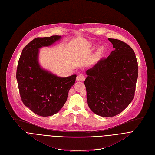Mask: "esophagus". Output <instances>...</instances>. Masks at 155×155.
Segmentation results:
<instances>
[{
    "instance_id": "34e87169",
    "label": "esophagus",
    "mask_w": 155,
    "mask_h": 155,
    "mask_svg": "<svg viewBox=\"0 0 155 155\" xmlns=\"http://www.w3.org/2000/svg\"><path fill=\"white\" fill-rule=\"evenodd\" d=\"M85 77L84 75H82V74H79L77 77V81H83L85 80Z\"/></svg>"
}]
</instances>
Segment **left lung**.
<instances>
[{
    "instance_id": "1",
    "label": "left lung",
    "mask_w": 155,
    "mask_h": 155,
    "mask_svg": "<svg viewBox=\"0 0 155 155\" xmlns=\"http://www.w3.org/2000/svg\"><path fill=\"white\" fill-rule=\"evenodd\" d=\"M115 48L86 71L84 84L90 110L103 117H114L124 110L135 95L138 75L133 50L122 41L108 38Z\"/></svg>"
}]
</instances>
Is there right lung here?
Masks as SVG:
<instances>
[{"instance_id": "right-lung-1", "label": "right lung", "mask_w": 155, "mask_h": 155, "mask_svg": "<svg viewBox=\"0 0 155 155\" xmlns=\"http://www.w3.org/2000/svg\"><path fill=\"white\" fill-rule=\"evenodd\" d=\"M61 36L36 38L22 50L17 68L16 78L24 104L35 114L49 117L58 113L67 101L68 91L77 75L60 77L39 64V49L49 47Z\"/></svg>"}]
</instances>
